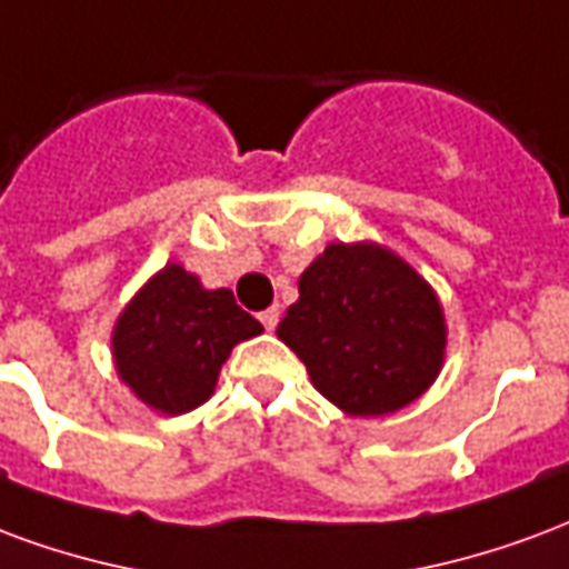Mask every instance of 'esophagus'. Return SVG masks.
Returning a JSON list of instances; mask_svg holds the SVG:
<instances>
[{"label": "esophagus", "mask_w": 569, "mask_h": 569, "mask_svg": "<svg viewBox=\"0 0 569 569\" xmlns=\"http://www.w3.org/2000/svg\"><path fill=\"white\" fill-rule=\"evenodd\" d=\"M260 325L267 327V330H276V325H279V309L272 306L267 312H260Z\"/></svg>", "instance_id": "34e87169"}]
</instances>
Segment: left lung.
Segmentation results:
<instances>
[{"mask_svg": "<svg viewBox=\"0 0 569 569\" xmlns=\"http://www.w3.org/2000/svg\"><path fill=\"white\" fill-rule=\"evenodd\" d=\"M279 339L346 416L400 412L437 381L449 327L437 290L379 242H333L300 276Z\"/></svg>", "mask_w": 569, "mask_h": 569, "instance_id": "8db88e82", "label": "left lung"}]
</instances>
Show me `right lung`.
Masks as SVG:
<instances>
[{"label": "right lung", "mask_w": 569, "mask_h": 569, "mask_svg": "<svg viewBox=\"0 0 569 569\" xmlns=\"http://www.w3.org/2000/svg\"><path fill=\"white\" fill-rule=\"evenodd\" d=\"M260 333V321L236 306L233 290L202 288L181 263H166L118 315L111 360L148 409L184 416L214 393L230 351Z\"/></svg>", "instance_id": "right-lung-1"}]
</instances>
